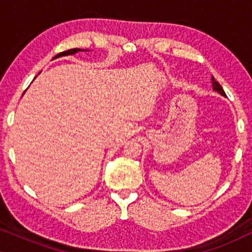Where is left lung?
<instances>
[{"label":"left lung","instance_id":"obj_1","mask_svg":"<svg viewBox=\"0 0 252 252\" xmlns=\"http://www.w3.org/2000/svg\"><path fill=\"white\" fill-rule=\"evenodd\" d=\"M211 80H212V88H213V91L218 92L220 95H222V96H226L225 92H223V89H222L221 86L219 85V82H218V81H216V80H215V78H213V77L211 78Z\"/></svg>","mask_w":252,"mask_h":252}]
</instances>
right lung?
Instances as JSON below:
<instances>
[{
  "instance_id": "add662e5",
  "label": "right lung",
  "mask_w": 252,
  "mask_h": 252,
  "mask_svg": "<svg viewBox=\"0 0 252 252\" xmlns=\"http://www.w3.org/2000/svg\"><path fill=\"white\" fill-rule=\"evenodd\" d=\"M78 51H88V50H82V49H78V48H74V49H70V50L63 51V53L57 54L56 56H55V58H57V57H62V56H68V55H74V54H77Z\"/></svg>"
}]
</instances>
